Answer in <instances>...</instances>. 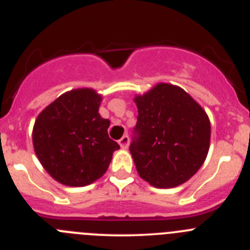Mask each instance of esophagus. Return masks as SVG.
I'll return each mask as SVG.
<instances>
[{
  "label": "esophagus",
  "mask_w": 250,
  "mask_h": 250,
  "mask_svg": "<svg viewBox=\"0 0 250 250\" xmlns=\"http://www.w3.org/2000/svg\"><path fill=\"white\" fill-rule=\"evenodd\" d=\"M118 143H120V146L122 149H127L128 146H129V138H128V136H123L122 138L118 141Z\"/></svg>",
  "instance_id": "esophagus-1"
}]
</instances>
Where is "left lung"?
Segmentation results:
<instances>
[{"label":"left lung","instance_id":"left-lung-1","mask_svg":"<svg viewBox=\"0 0 250 250\" xmlns=\"http://www.w3.org/2000/svg\"><path fill=\"white\" fill-rule=\"evenodd\" d=\"M137 136L129 150L143 181L174 188L203 166L210 145V121L190 94L172 83H157L133 98Z\"/></svg>","mask_w":250,"mask_h":250}]
</instances>
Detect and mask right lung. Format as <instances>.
<instances>
[{
	"instance_id": "obj_1",
	"label": "right lung",
	"mask_w": 250,
	"mask_h": 250,
	"mask_svg": "<svg viewBox=\"0 0 250 250\" xmlns=\"http://www.w3.org/2000/svg\"><path fill=\"white\" fill-rule=\"evenodd\" d=\"M102 96L93 88L61 94L38 114L32 130L33 149L46 172L58 183L84 187L108 169L118 143L108 137L102 118Z\"/></svg>"
}]
</instances>
